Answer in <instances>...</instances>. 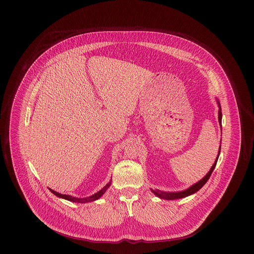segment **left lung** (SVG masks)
Segmentation results:
<instances>
[{
  "mask_svg": "<svg viewBox=\"0 0 254 254\" xmlns=\"http://www.w3.org/2000/svg\"><path fill=\"white\" fill-rule=\"evenodd\" d=\"M218 119H219V124L220 126H222V112H221V109L219 110V116H218ZM220 150H221V145H220V149H219V154H220ZM219 154H218L217 158L215 160V163L213 164V166L211 167L210 170L208 171V173L205 175V177L201 180V181L194 184L193 186H191L190 189L184 190V191H180V192H165V191H161V190H152L153 193L155 194L158 197L162 198V199H166V200H174V199H180V198H184V197H187L190 194H193L198 191L205 183L207 182V180L209 179L213 169H215V166H216V163H217L218 158H219Z\"/></svg>",
  "mask_w": 254,
  "mask_h": 254,
  "instance_id": "left-lung-1",
  "label": "left lung"
}]
</instances>
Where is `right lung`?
<instances>
[{
  "label": "right lung",
  "mask_w": 254,
  "mask_h": 254,
  "mask_svg": "<svg viewBox=\"0 0 254 254\" xmlns=\"http://www.w3.org/2000/svg\"><path fill=\"white\" fill-rule=\"evenodd\" d=\"M110 184H111V180H110V181L109 182V184H108L104 189H102L100 191H98L97 193L93 194V195H91V196H89V197H86V198H76V197H72V196H69V195L58 193V192H56V191H54V190H50V189H49V190H50L52 193L54 194V195H56V196H58V197H60V198H64V199H65V200L71 201V202H76V203H88V202H92V201H95L97 199H99L103 194L106 192V190L109 189Z\"/></svg>",
  "instance_id": "1"
}]
</instances>
